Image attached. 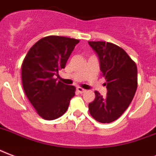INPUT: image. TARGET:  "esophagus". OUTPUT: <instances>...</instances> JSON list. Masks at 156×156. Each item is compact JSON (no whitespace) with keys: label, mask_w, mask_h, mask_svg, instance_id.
I'll return each instance as SVG.
<instances>
[{"label":"esophagus","mask_w":156,"mask_h":156,"mask_svg":"<svg viewBox=\"0 0 156 156\" xmlns=\"http://www.w3.org/2000/svg\"><path fill=\"white\" fill-rule=\"evenodd\" d=\"M76 90H77V92L79 93V94H83V93H84V92L86 91L85 89H82L81 87H77Z\"/></svg>","instance_id":"34e87169"}]
</instances>
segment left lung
<instances>
[{
    "label": "left lung",
    "instance_id": "1",
    "mask_svg": "<svg viewBox=\"0 0 156 156\" xmlns=\"http://www.w3.org/2000/svg\"><path fill=\"white\" fill-rule=\"evenodd\" d=\"M89 44L98 56L107 89L106 97L94 92L96 97L89 104V113L100 123H111L125 112L134 97L137 66L124 49L112 43L89 41Z\"/></svg>",
    "mask_w": 156,
    "mask_h": 156
}]
</instances>
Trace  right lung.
Wrapping results in <instances>:
<instances>
[{
	"instance_id": "add662e5",
	"label": "right lung",
	"mask_w": 156,
	"mask_h": 156,
	"mask_svg": "<svg viewBox=\"0 0 156 156\" xmlns=\"http://www.w3.org/2000/svg\"><path fill=\"white\" fill-rule=\"evenodd\" d=\"M79 40L49 36L29 49L22 64L24 92L40 116L52 120L67 112L76 88L54 79L65 68L67 59Z\"/></svg>"
}]
</instances>
